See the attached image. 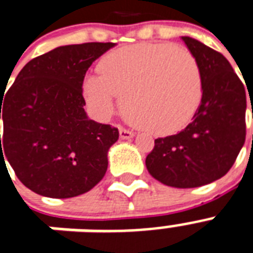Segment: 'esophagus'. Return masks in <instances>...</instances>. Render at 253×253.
Listing matches in <instances>:
<instances>
[{
	"mask_svg": "<svg viewBox=\"0 0 253 253\" xmlns=\"http://www.w3.org/2000/svg\"><path fill=\"white\" fill-rule=\"evenodd\" d=\"M119 132H120V138L123 140H129V138H132L134 136V133L132 130H129V129H125V128H120L119 129Z\"/></svg>",
	"mask_w": 253,
	"mask_h": 253,
	"instance_id": "esophagus-1",
	"label": "esophagus"
}]
</instances>
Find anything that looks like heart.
<instances>
[{"label": "heart", "mask_w": 253, "mask_h": 253, "mask_svg": "<svg viewBox=\"0 0 253 253\" xmlns=\"http://www.w3.org/2000/svg\"><path fill=\"white\" fill-rule=\"evenodd\" d=\"M99 72L82 83L88 107L99 117H108L121 95L128 119L166 136L185 128L201 104V68L185 47L164 42L120 47L101 58Z\"/></svg>", "instance_id": "1"}]
</instances>
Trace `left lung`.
<instances>
[{"label": "left lung", "mask_w": 253, "mask_h": 253, "mask_svg": "<svg viewBox=\"0 0 253 253\" xmlns=\"http://www.w3.org/2000/svg\"><path fill=\"white\" fill-rule=\"evenodd\" d=\"M182 39L201 68V105L183 130L154 140L145 164L164 185L190 189L222 178L235 164L246 141L247 96L220 52L190 37Z\"/></svg>", "instance_id": "left-lung-1"}]
</instances>
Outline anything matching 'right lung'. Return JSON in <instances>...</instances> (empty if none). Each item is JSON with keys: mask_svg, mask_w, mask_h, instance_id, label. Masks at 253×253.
Returning a JSON list of instances; mask_svg holds the SVG:
<instances>
[{"mask_svg": "<svg viewBox=\"0 0 253 253\" xmlns=\"http://www.w3.org/2000/svg\"><path fill=\"white\" fill-rule=\"evenodd\" d=\"M115 44H70L31 59L1 96L0 160L43 197L72 198L104 177L107 153L119 129L89 120L82 83L100 55ZM5 93V92H3Z\"/></svg>", "mask_w": 253, "mask_h": 253, "instance_id": "obj_1", "label": "right lung"}]
</instances>
